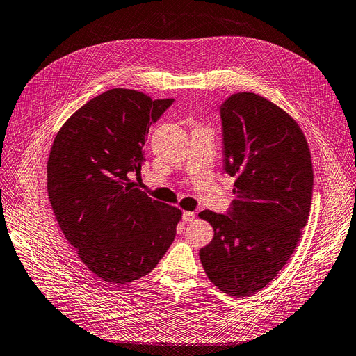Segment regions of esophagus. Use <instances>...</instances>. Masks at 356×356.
Segmentation results:
<instances>
[{
  "mask_svg": "<svg viewBox=\"0 0 356 356\" xmlns=\"http://www.w3.org/2000/svg\"><path fill=\"white\" fill-rule=\"evenodd\" d=\"M194 218H195V215H194L193 211H184V213H182V220L186 222V223L193 222V220H194Z\"/></svg>",
  "mask_w": 356,
  "mask_h": 356,
  "instance_id": "1",
  "label": "esophagus"
}]
</instances>
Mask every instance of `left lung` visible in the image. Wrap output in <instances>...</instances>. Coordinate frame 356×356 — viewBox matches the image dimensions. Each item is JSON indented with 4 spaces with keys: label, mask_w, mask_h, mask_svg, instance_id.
<instances>
[{
    "label": "left lung",
    "mask_w": 356,
    "mask_h": 356,
    "mask_svg": "<svg viewBox=\"0 0 356 356\" xmlns=\"http://www.w3.org/2000/svg\"><path fill=\"white\" fill-rule=\"evenodd\" d=\"M219 113L223 169L236 177V200L225 215H198L215 231L200 260L213 285L247 296L268 285L292 255L308 220L314 175L300 125L266 97L231 95Z\"/></svg>",
    "instance_id": "obj_1"
}]
</instances>
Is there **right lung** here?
Wrapping results in <instances>:
<instances>
[{
	"mask_svg": "<svg viewBox=\"0 0 356 356\" xmlns=\"http://www.w3.org/2000/svg\"><path fill=\"white\" fill-rule=\"evenodd\" d=\"M174 104L111 89L90 99L56 134L48 195L61 231L102 280L124 285L146 276L177 234L181 210L130 182L140 174L150 125Z\"/></svg>",
	"mask_w": 356,
	"mask_h": 356,
	"instance_id": "obj_1",
	"label": "right lung"
}]
</instances>
